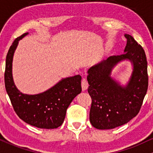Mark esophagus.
<instances>
[{"label":"esophagus","instance_id":"1","mask_svg":"<svg viewBox=\"0 0 153 153\" xmlns=\"http://www.w3.org/2000/svg\"><path fill=\"white\" fill-rule=\"evenodd\" d=\"M81 86H82V91H85L88 88V82L86 81V80H85V78H83L82 80Z\"/></svg>","mask_w":153,"mask_h":153}]
</instances>
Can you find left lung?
<instances>
[{"label": "left lung", "mask_w": 153, "mask_h": 153, "mask_svg": "<svg viewBox=\"0 0 153 153\" xmlns=\"http://www.w3.org/2000/svg\"><path fill=\"white\" fill-rule=\"evenodd\" d=\"M124 53L108 57L88 71V92L91 97L90 122L99 129H110L127 124L141 108L148 88L147 62L145 50L131 35L125 34ZM129 59L133 64L129 82L122 87L110 77L117 63Z\"/></svg>", "instance_id": "left-lung-1"}]
</instances>
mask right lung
Wrapping results in <instances>:
<instances>
[{
  "label": "right lung",
  "mask_w": 153,
  "mask_h": 153,
  "mask_svg": "<svg viewBox=\"0 0 153 153\" xmlns=\"http://www.w3.org/2000/svg\"><path fill=\"white\" fill-rule=\"evenodd\" d=\"M24 33L13 41L6 55L4 80L7 94L13 109L21 119L41 129H54L62 125L67 108L81 92V76L62 79L45 92L36 95L23 94L16 88L12 77V60L19 41Z\"/></svg>",
  "instance_id": "add662e5"
}]
</instances>
